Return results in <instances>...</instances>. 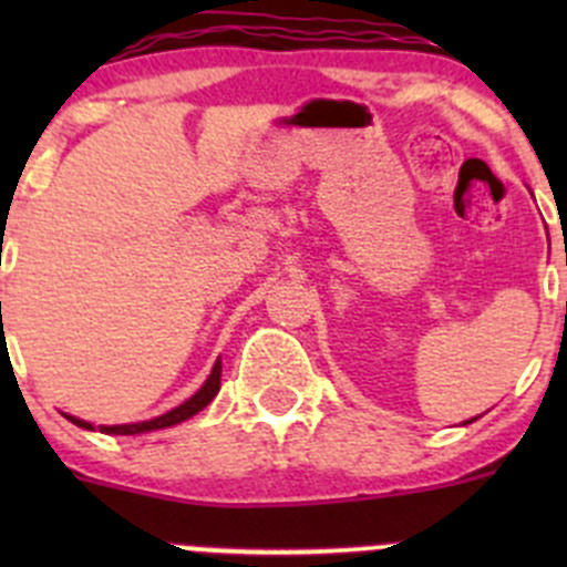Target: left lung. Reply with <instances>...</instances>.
Instances as JSON below:
<instances>
[{"label":"left lung","instance_id":"obj_1","mask_svg":"<svg viewBox=\"0 0 567 567\" xmlns=\"http://www.w3.org/2000/svg\"><path fill=\"white\" fill-rule=\"evenodd\" d=\"M474 420H477V416H474ZM474 420H468V422H474Z\"/></svg>","mask_w":567,"mask_h":567}]
</instances>
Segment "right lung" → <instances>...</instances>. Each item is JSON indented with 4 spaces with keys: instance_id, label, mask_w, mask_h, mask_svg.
Segmentation results:
<instances>
[{
    "instance_id": "obj_1",
    "label": "right lung",
    "mask_w": 567,
    "mask_h": 567,
    "mask_svg": "<svg viewBox=\"0 0 567 567\" xmlns=\"http://www.w3.org/2000/svg\"><path fill=\"white\" fill-rule=\"evenodd\" d=\"M219 386H221V362H216L214 370H210L208 381H205V384L199 386V392L192 394V398H188L186 403L177 405V409L167 411V414H162V416H156V420L136 422V425H101V433H114V436H134V433H147V431H158V427L177 425V422L188 420V416H194V414H197V411H203L205 405H208L210 400L216 398ZM68 420H71L73 425L87 427V431H93V425H90V422L76 420V416H68Z\"/></svg>"
}]
</instances>
